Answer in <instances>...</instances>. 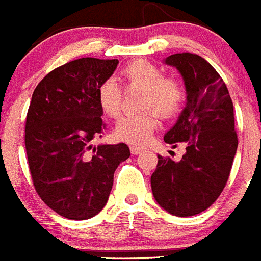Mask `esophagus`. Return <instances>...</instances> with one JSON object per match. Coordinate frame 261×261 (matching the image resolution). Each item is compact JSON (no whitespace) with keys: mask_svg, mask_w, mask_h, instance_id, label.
<instances>
[{"mask_svg":"<svg viewBox=\"0 0 261 261\" xmlns=\"http://www.w3.org/2000/svg\"><path fill=\"white\" fill-rule=\"evenodd\" d=\"M130 151L133 155H139V153L143 151V148H140V147H137V146H131Z\"/></svg>","mask_w":261,"mask_h":261,"instance_id":"obj_1","label":"esophagus"}]
</instances>
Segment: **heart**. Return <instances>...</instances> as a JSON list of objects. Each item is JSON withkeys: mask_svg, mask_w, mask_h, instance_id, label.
I'll return each mask as SVG.
<instances>
[{"mask_svg": "<svg viewBox=\"0 0 261 261\" xmlns=\"http://www.w3.org/2000/svg\"><path fill=\"white\" fill-rule=\"evenodd\" d=\"M124 84L143 88L142 108H155L164 118L174 115L184 102V88L173 77H165L158 65L147 60H134L122 71ZM122 90L114 79H105L97 88V102L105 115L115 118L121 113ZM152 109L127 114L117 122L115 137L133 146H146L159 123L158 113Z\"/></svg>", "mask_w": 261, "mask_h": 261, "instance_id": "1", "label": "heart"}]
</instances>
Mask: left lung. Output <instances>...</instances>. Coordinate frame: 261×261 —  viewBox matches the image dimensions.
<instances>
[{
  "label": "left lung",
  "mask_w": 261,
  "mask_h": 261,
  "mask_svg": "<svg viewBox=\"0 0 261 261\" xmlns=\"http://www.w3.org/2000/svg\"><path fill=\"white\" fill-rule=\"evenodd\" d=\"M165 64L177 68L187 90V106L164 135V142L185 143L180 162L158 155L151 176L156 202L177 217L199 214L215 202L230 176L238 148L234 105L227 87L203 58L182 52Z\"/></svg>",
  "instance_id": "obj_1"
}]
</instances>
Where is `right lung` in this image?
Listing matches in <instances>:
<instances>
[{"mask_svg":"<svg viewBox=\"0 0 261 261\" xmlns=\"http://www.w3.org/2000/svg\"><path fill=\"white\" fill-rule=\"evenodd\" d=\"M117 59H77L49 72L35 88L24 144L36 193L62 217L89 219L106 205L127 144H99L105 128L97 88L114 73Z\"/></svg>","mask_w":261,"mask_h":261,"instance_id":"right-lung-1","label":"right lung"}]
</instances>
